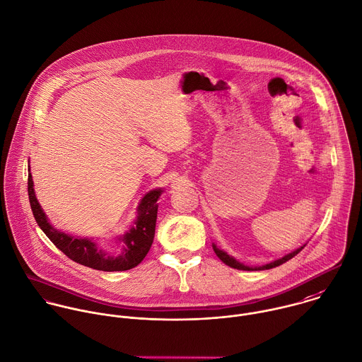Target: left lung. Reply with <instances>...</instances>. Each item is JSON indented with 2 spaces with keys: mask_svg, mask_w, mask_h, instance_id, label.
<instances>
[{
  "mask_svg": "<svg viewBox=\"0 0 362 362\" xmlns=\"http://www.w3.org/2000/svg\"><path fill=\"white\" fill-rule=\"evenodd\" d=\"M306 244H303V245H300V247H298V248H295L293 251H291V252H288V254H285L284 257H281V258H278V259H274V261H271V262H268V264H264V265H258V267H251V265H245V264H243L240 261H238L235 257H232V255H229L226 251H223V250H221V248H218V245L215 244V243H212V248H214V251L216 252V255L226 264V265H229V267H232V268H238V269H243V271H258V269H269V268H274V267H278V265H281V264H284V262H286L288 259H291L292 257H295L303 247H305Z\"/></svg>",
  "mask_w": 362,
  "mask_h": 362,
  "instance_id": "left-lung-1",
  "label": "left lung"
}]
</instances>
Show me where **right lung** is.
I'll use <instances>...</instances> for the list:
<instances>
[{"mask_svg": "<svg viewBox=\"0 0 362 362\" xmlns=\"http://www.w3.org/2000/svg\"><path fill=\"white\" fill-rule=\"evenodd\" d=\"M163 188H156L148 191L140 201L136 212V219L133 225L123 235L117 238L121 243L122 250L118 254L108 252L101 247V244L94 239L80 238L69 235L63 230L56 229L46 214L43 212L33 188V180L30 168L28 173V195L29 204L35 216L36 223L45 232L50 241L63 251L73 261L94 268L100 271H126L139 265L146 254L148 252L156 232L158 198L163 194Z\"/></svg>", "mask_w": 362, "mask_h": 362, "instance_id": "right-lung-1", "label": "right lung"}]
</instances>
